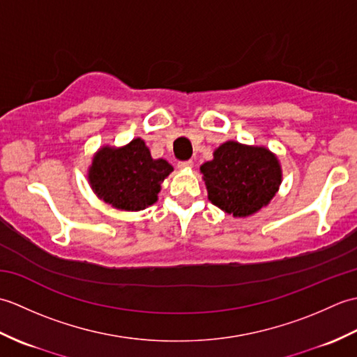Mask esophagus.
<instances>
[{
    "label": "esophagus",
    "mask_w": 357,
    "mask_h": 357,
    "mask_svg": "<svg viewBox=\"0 0 357 357\" xmlns=\"http://www.w3.org/2000/svg\"><path fill=\"white\" fill-rule=\"evenodd\" d=\"M192 167H193V161H181V162L178 164V169H181V170L192 169Z\"/></svg>",
    "instance_id": "obj_1"
}]
</instances>
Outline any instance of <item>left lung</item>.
I'll return each mask as SVG.
<instances>
[{
  "mask_svg": "<svg viewBox=\"0 0 357 357\" xmlns=\"http://www.w3.org/2000/svg\"><path fill=\"white\" fill-rule=\"evenodd\" d=\"M208 201L233 218H247L267 207L282 183L278 156L264 146L227 141L201 165Z\"/></svg>",
  "mask_w": 357,
  "mask_h": 357,
  "instance_id": "left-lung-1",
  "label": "left lung"
}]
</instances>
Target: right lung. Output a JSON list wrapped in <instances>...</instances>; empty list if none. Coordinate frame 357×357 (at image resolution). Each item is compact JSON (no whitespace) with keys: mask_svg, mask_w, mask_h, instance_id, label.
I'll return each instance as SVG.
<instances>
[{"mask_svg":"<svg viewBox=\"0 0 357 357\" xmlns=\"http://www.w3.org/2000/svg\"><path fill=\"white\" fill-rule=\"evenodd\" d=\"M173 167L153 159L146 142L132 139L126 146H102L89 165L87 179L98 199L121 211H139L158 201L164 179Z\"/></svg>","mask_w":357,"mask_h":357,"instance_id":"obj_1","label":"right lung"}]
</instances>
